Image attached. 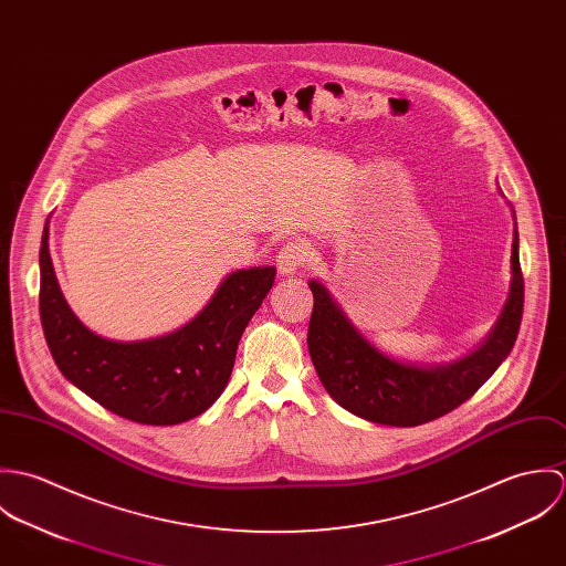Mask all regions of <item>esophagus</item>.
Masks as SVG:
<instances>
[{
	"label": "esophagus",
	"instance_id": "34e87169",
	"mask_svg": "<svg viewBox=\"0 0 566 566\" xmlns=\"http://www.w3.org/2000/svg\"><path fill=\"white\" fill-rule=\"evenodd\" d=\"M305 261H307V250H305V245L298 242H287L279 250V254H276L279 274L290 276V274H294Z\"/></svg>",
	"mask_w": 566,
	"mask_h": 566
}]
</instances>
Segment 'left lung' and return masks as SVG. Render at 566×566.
Returning a JSON list of instances; mask_svg holds the SVG:
<instances>
[{
    "mask_svg": "<svg viewBox=\"0 0 566 566\" xmlns=\"http://www.w3.org/2000/svg\"><path fill=\"white\" fill-rule=\"evenodd\" d=\"M510 263L512 281L501 316L478 348L444 364L405 361L384 353L344 314L323 281L312 279L307 348L324 390L346 411L392 427L429 422L471 399L510 355L523 318L516 218Z\"/></svg>",
    "mask_w": 566,
    "mask_h": 566,
    "instance_id": "1",
    "label": "left lung"
}]
</instances>
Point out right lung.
<instances>
[{
    "mask_svg": "<svg viewBox=\"0 0 566 566\" xmlns=\"http://www.w3.org/2000/svg\"><path fill=\"white\" fill-rule=\"evenodd\" d=\"M50 220L41 238L39 310L50 353L86 397L142 424H178L224 392L243 328L272 290L276 268L227 274L202 312L150 339L122 342L93 333L67 305L50 256Z\"/></svg>",
    "mask_w": 566,
    "mask_h": 566,
    "instance_id": "add662e5",
    "label": "right lung"
}]
</instances>
